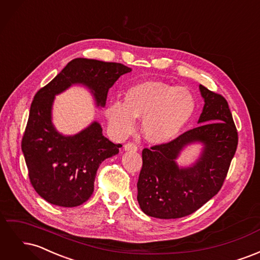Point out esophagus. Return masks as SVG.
Segmentation results:
<instances>
[{"label":"esophagus","instance_id":"obj_1","mask_svg":"<svg viewBox=\"0 0 260 260\" xmlns=\"http://www.w3.org/2000/svg\"><path fill=\"white\" fill-rule=\"evenodd\" d=\"M124 151L127 152H137L138 146L135 143H127L124 145Z\"/></svg>","mask_w":260,"mask_h":260}]
</instances>
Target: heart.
Returning a JSON list of instances; mask_svg holds the SVG:
<instances>
[{
  "label": "heart",
  "mask_w": 260,
  "mask_h": 260,
  "mask_svg": "<svg viewBox=\"0 0 260 260\" xmlns=\"http://www.w3.org/2000/svg\"><path fill=\"white\" fill-rule=\"evenodd\" d=\"M195 107V99L187 89L161 81H144L127 91L125 103H109L105 114L119 137L135 130L136 118H143L144 137L149 142L161 144L178 137L191 120Z\"/></svg>",
  "instance_id": "obj_1"
}]
</instances>
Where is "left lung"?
Masks as SVG:
<instances>
[{"instance_id": "1", "label": "left lung", "mask_w": 260, "mask_h": 260, "mask_svg": "<svg viewBox=\"0 0 260 260\" xmlns=\"http://www.w3.org/2000/svg\"><path fill=\"white\" fill-rule=\"evenodd\" d=\"M204 99L199 127L168 143L144 148L138 202L144 214L177 219L193 214L220 191L238 147V131L226 100L200 84ZM202 143L200 158L190 168L175 159L187 145Z\"/></svg>"}]
</instances>
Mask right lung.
<instances>
[{
  "mask_svg": "<svg viewBox=\"0 0 260 260\" xmlns=\"http://www.w3.org/2000/svg\"><path fill=\"white\" fill-rule=\"evenodd\" d=\"M131 68L119 62L75 58L54 79L39 90L31 103L21 141L30 182L53 205L79 206L90 199L102 161L119 153L93 121L74 136H62L52 122L54 98L74 84L90 89L96 106L104 107L108 90Z\"/></svg>",
  "mask_w": 260,
  "mask_h": 260,
  "instance_id": "1",
  "label": "right lung"
}]
</instances>
